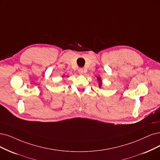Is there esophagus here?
Here are the masks:
<instances>
[{"mask_svg": "<svg viewBox=\"0 0 160 160\" xmlns=\"http://www.w3.org/2000/svg\"><path fill=\"white\" fill-rule=\"evenodd\" d=\"M78 73L80 74H82L84 73V69L82 68H78Z\"/></svg>", "mask_w": 160, "mask_h": 160, "instance_id": "34e87169", "label": "esophagus"}]
</instances>
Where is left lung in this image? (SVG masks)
<instances>
[{
  "label": "left lung",
  "mask_w": 160,
  "mask_h": 160,
  "mask_svg": "<svg viewBox=\"0 0 160 160\" xmlns=\"http://www.w3.org/2000/svg\"><path fill=\"white\" fill-rule=\"evenodd\" d=\"M98 80L99 81V82H101V79H100L99 78H98ZM99 86H102V84H101V83H99Z\"/></svg>",
  "instance_id": "8db88e82"
}]
</instances>
